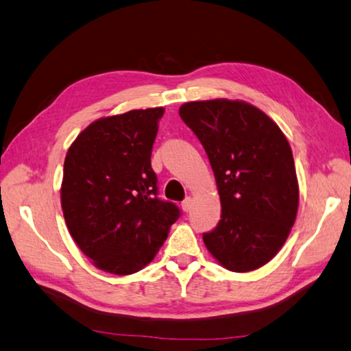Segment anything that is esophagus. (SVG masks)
Returning a JSON list of instances; mask_svg holds the SVG:
<instances>
[{
    "instance_id": "obj_1",
    "label": "esophagus",
    "mask_w": 351,
    "mask_h": 351,
    "mask_svg": "<svg viewBox=\"0 0 351 351\" xmlns=\"http://www.w3.org/2000/svg\"><path fill=\"white\" fill-rule=\"evenodd\" d=\"M181 207H182V211L189 213V211L191 210V207H193V199L187 197V199H185V201L181 204Z\"/></svg>"
}]
</instances>
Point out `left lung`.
<instances>
[{"label":"left lung","mask_w":351,"mask_h":351,"mask_svg":"<svg viewBox=\"0 0 351 351\" xmlns=\"http://www.w3.org/2000/svg\"><path fill=\"white\" fill-rule=\"evenodd\" d=\"M180 115L208 155L221 221L204 243L232 272L258 269L289 237L300 204L292 149L278 125L243 100L187 101Z\"/></svg>","instance_id":"1"}]
</instances>
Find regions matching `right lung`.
Masks as SVG:
<instances>
[{"label":"right lung","instance_id":"add662e5","mask_svg":"<svg viewBox=\"0 0 351 351\" xmlns=\"http://www.w3.org/2000/svg\"><path fill=\"white\" fill-rule=\"evenodd\" d=\"M164 108L101 117L68 149L60 205L74 242L95 267L130 276L155 258L180 217L156 197L150 155Z\"/></svg>","mask_w":351,"mask_h":351}]
</instances>
